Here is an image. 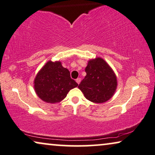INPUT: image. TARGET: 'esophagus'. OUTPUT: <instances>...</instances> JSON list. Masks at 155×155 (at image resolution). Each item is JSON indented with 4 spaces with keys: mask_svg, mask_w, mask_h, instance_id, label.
Instances as JSON below:
<instances>
[{
    "mask_svg": "<svg viewBox=\"0 0 155 155\" xmlns=\"http://www.w3.org/2000/svg\"><path fill=\"white\" fill-rule=\"evenodd\" d=\"M76 81L78 84H79L80 82H81V79H80V78H78V79H76Z\"/></svg>",
    "mask_w": 155,
    "mask_h": 155,
    "instance_id": "34e87169",
    "label": "esophagus"
}]
</instances>
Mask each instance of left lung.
Returning a JSON list of instances; mask_svg holds the SVG:
<instances>
[{
  "label": "left lung",
  "mask_w": 155,
  "mask_h": 155,
  "mask_svg": "<svg viewBox=\"0 0 155 155\" xmlns=\"http://www.w3.org/2000/svg\"><path fill=\"white\" fill-rule=\"evenodd\" d=\"M85 71L86 75L78 88L86 99L95 104H103L112 98L117 88V76L104 59H90Z\"/></svg>",
  "instance_id": "obj_1"
}]
</instances>
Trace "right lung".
<instances>
[{"label":"right lung","instance_id":"add662e5","mask_svg":"<svg viewBox=\"0 0 155 155\" xmlns=\"http://www.w3.org/2000/svg\"><path fill=\"white\" fill-rule=\"evenodd\" d=\"M77 86L78 84L71 79L69 71L62 67L60 61H47L34 79L36 94L48 104L61 102L70 90Z\"/></svg>","mask_w":155,"mask_h":155}]
</instances>
